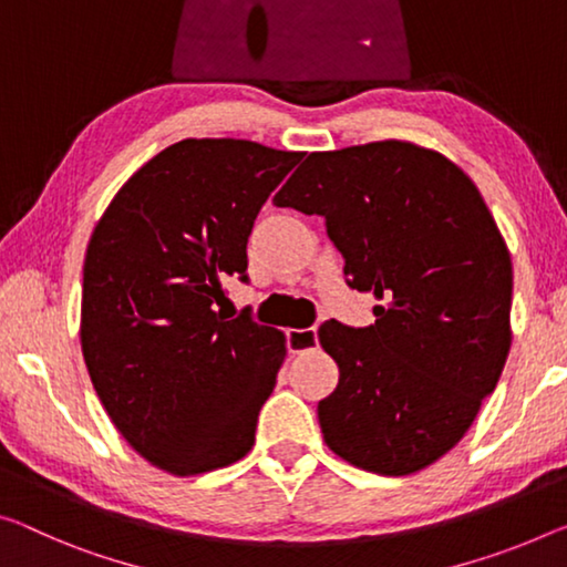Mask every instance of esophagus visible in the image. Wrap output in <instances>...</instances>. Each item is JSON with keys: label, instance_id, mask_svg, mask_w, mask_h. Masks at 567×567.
<instances>
[{"label": "esophagus", "instance_id": "obj_1", "mask_svg": "<svg viewBox=\"0 0 567 567\" xmlns=\"http://www.w3.org/2000/svg\"><path fill=\"white\" fill-rule=\"evenodd\" d=\"M318 346V332L316 328H302V330H287V348L290 353H308Z\"/></svg>", "mask_w": 567, "mask_h": 567}]
</instances>
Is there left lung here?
Listing matches in <instances>:
<instances>
[{"instance_id":"8db88e82","label":"left lung","mask_w":567,"mask_h":567,"mask_svg":"<svg viewBox=\"0 0 567 567\" xmlns=\"http://www.w3.org/2000/svg\"><path fill=\"white\" fill-rule=\"evenodd\" d=\"M277 206L326 217L375 322H322L338 363L318 403L328 449L358 470L406 477L452 449L477 419L512 346L507 241L464 171L411 141L316 151Z\"/></svg>"}]
</instances>
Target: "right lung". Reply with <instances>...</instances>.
<instances>
[{"label":"right lung","instance_id":"1","mask_svg":"<svg viewBox=\"0 0 567 567\" xmlns=\"http://www.w3.org/2000/svg\"><path fill=\"white\" fill-rule=\"evenodd\" d=\"M302 158L241 138H186L146 161L87 241L80 348L113 426L174 477L255 446L287 355L282 330L221 316L224 280H247L259 209Z\"/></svg>","mask_w":567,"mask_h":567}]
</instances>
